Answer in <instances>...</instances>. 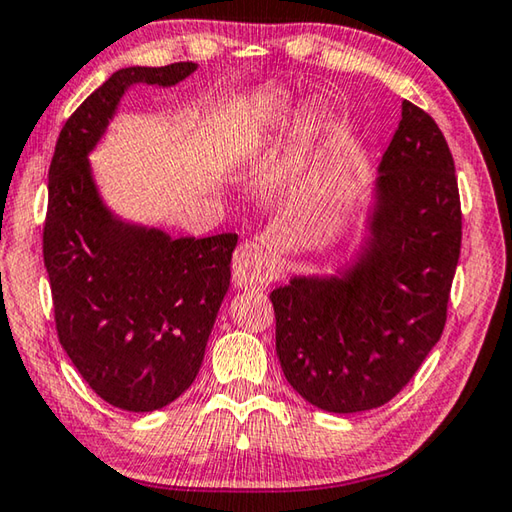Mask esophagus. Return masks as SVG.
Returning <instances> with one entry per match:
<instances>
[{
  "label": "esophagus",
  "mask_w": 512,
  "mask_h": 512,
  "mask_svg": "<svg viewBox=\"0 0 512 512\" xmlns=\"http://www.w3.org/2000/svg\"><path fill=\"white\" fill-rule=\"evenodd\" d=\"M231 272L240 288H265L274 279L276 265L267 258L263 245H258L256 240H245L233 251Z\"/></svg>",
  "instance_id": "1"
}]
</instances>
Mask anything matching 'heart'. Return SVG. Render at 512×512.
<instances>
[{
  "label": "heart",
  "instance_id": "b5f03b06",
  "mask_svg": "<svg viewBox=\"0 0 512 512\" xmlns=\"http://www.w3.org/2000/svg\"><path fill=\"white\" fill-rule=\"evenodd\" d=\"M265 116H267V121H270V125H274V128H285V125L290 123V105H288V101H285L283 96H276V94L267 96L265 98ZM297 132H299V141H301L303 152H312L321 141H324L326 132H328L324 114L317 112V110H310L306 114H301Z\"/></svg>",
  "mask_w": 512,
  "mask_h": 512
}]
</instances>
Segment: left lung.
<instances>
[{
  "mask_svg": "<svg viewBox=\"0 0 512 512\" xmlns=\"http://www.w3.org/2000/svg\"><path fill=\"white\" fill-rule=\"evenodd\" d=\"M378 173L355 261L270 294L285 380L333 414L382 407L407 387L443 335L461 254L452 152L418 105L402 101Z\"/></svg>",
  "mask_w": 512,
  "mask_h": 512,
  "instance_id": "1",
  "label": "left lung"
}]
</instances>
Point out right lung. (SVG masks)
Returning <instances> with one entry per match:
<instances>
[{"label":"right lung","mask_w":512,"mask_h":512,"mask_svg":"<svg viewBox=\"0 0 512 512\" xmlns=\"http://www.w3.org/2000/svg\"><path fill=\"white\" fill-rule=\"evenodd\" d=\"M195 62L119 69L62 125L49 166L44 267L58 339L112 407L155 411L191 387L229 290L236 233L170 238L107 209L87 155L125 89L173 87Z\"/></svg>","instance_id":"obj_1"}]
</instances>
